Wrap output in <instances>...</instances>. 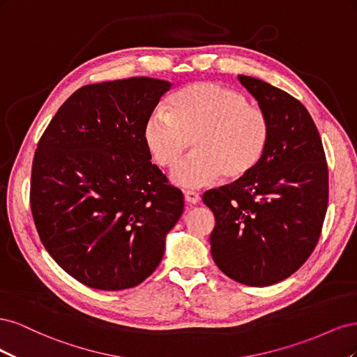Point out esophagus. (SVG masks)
<instances>
[{
    "mask_svg": "<svg viewBox=\"0 0 357 357\" xmlns=\"http://www.w3.org/2000/svg\"><path fill=\"white\" fill-rule=\"evenodd\" d=\"M185 199H186V202H189V204H198V202L201 201V197H199V193H197V192L186 190V192H185Z\"/></svg>",
    "mask_w": 357,
    "mask_h": 357,
    "instance_id": "esophagus-1",
    "label": "esophagus"
}]
</instances>
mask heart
<instances>
[{
	"instance_id": "1",
	"label": "heart",
	"mask_w": 357,
	"mask_h": 357,
	"mask_svg": "<svg viewBox=\"0 0 357 357\" xmlns=\"http://www.w3.org/2000/svg\"><path fill=\"white\" fill-rule=\"evenodd\" d=\"M271 137L268 116L226 86L198 82L172 93L167 114L155 112L143 128L144 144L160 168L176 167L192 142L195 153L172 172L183 188L243 180L261 164Z\"/></svg>"
}]
</instances>
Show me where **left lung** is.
<instances>
[{
	"mask_svg": "<svg viewBox=\"0 0 357 357\" xmlns=\"http://www.w3.org/2000/svg\"><path fill=\"white\" fill-rule=\"evenodd\" d=\"M238 80L268 116L269 144L250 176L207 190L202 201L215 218V265L235 282L264 287L298 271L317 245L328 210V164L304 105L266 82Z\"/></svg>",
	"mask_w": 357,
	"mask_h": 357,
	"instance_id": "left-lung-1",
	"label": "left lung"
}]
</instances>
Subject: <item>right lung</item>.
Listing matches in <instances>:
<instances>
[{
	"label": "right lung",
	"instance_id": "add662e5",
	"mask_svg": "<svg viewBox=\"0 0 357 357\" xmlns=\"http://www.w3.org/2000/svg\"><path fill=\"white\" fill-rule=\"evenodd\" d=\"M169 88L149 77L86 84L40 138L32 219L53 261L84 286L122 290L144 282L185 208L143 139L147 117Z\"/></svg>",
	"mask_w": 357,
	"mask_h": 357
}]
</instances>
